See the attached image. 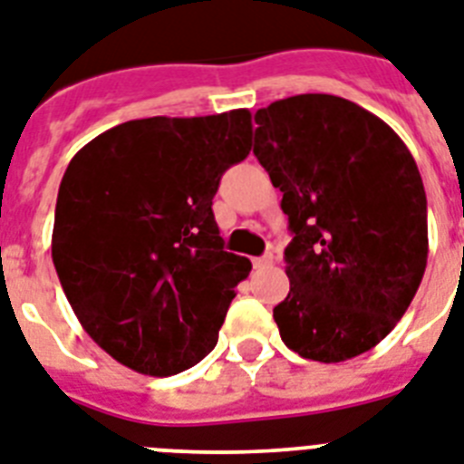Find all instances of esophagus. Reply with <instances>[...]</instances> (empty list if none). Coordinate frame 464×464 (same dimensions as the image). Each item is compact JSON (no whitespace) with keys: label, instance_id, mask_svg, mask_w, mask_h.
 I'll use <instances>...</instances> for the list:
<instances>
[{"label":"esophagus","instance_id":"34e87169","mask_svg":"<svg viewBox=\"0 0 464 464\" xmlns=\"http://www.w3.org/2000/svg\"><path fill=\"white\" fill-rule=\"evenodd\" d=\"M252 264H255V268H268V266H274V255L268 252V255L255 256V259H252Z\"/></svg>","mask_w":464,"mask_h":464}]
</instances>
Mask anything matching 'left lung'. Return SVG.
Instances as JSON below:
<instances>
[{"label":"left lung","instance_id":"obj_1","mask_svg":"<svg viewBox=\"0 0 464 464\" xmlns=\"http://www.w3.org/2000/svg\"><path fill=\"white\" fill-rule=\"evenodd\" d=\"M255 155L280 188L292 233L280 340L340 363L368 352L411 306L427 266V196L387 122L330 93L259 108Z\"/></svg>","mask_w":464,"mask_h":464}]
</instances>
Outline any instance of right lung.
I'll use <instances>...</instances> for the list:
<instances>
[{
    "instance_id": "right-lung-1",
    "label": "right lung",
    "mask_w": 464,
    "mask_h": 464,
    "mask_svg": "<svg viewBox=\"0 0 464 464\" xmlns=\"http://www.w3.org/2000/svg\"><path fill=\"white\" fill-rule=\"evenodd\" d=\"M250 111L130 120L70 160L52 256L96 344L141 375L188 371L217 344L250 259L224 250L212 198L250 155Z\"/></svg>"
}]
</instances>
